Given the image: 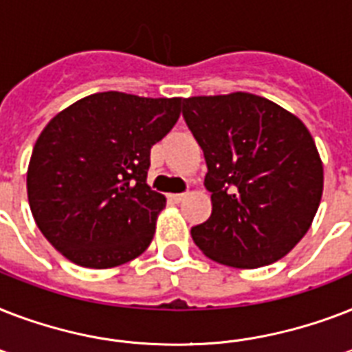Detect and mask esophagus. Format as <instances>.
Wrapping results in <instances>:
<instances>
[{
	"mask_svg": "<svg viewBox=\"0 0 352 352\" xmlns=\"http://www.w3.org/2000/svg\"><path fill=\"white\" fill-rule=\"evenodd\" d=\"M168 199H170V203L179 204L182 199H184V193H170V195H168Z\"/></svg>",
	"mask_w": 352,
	"mask_h": 352,
	"instance_id": "obj_1",
	"label": "esophagus"
}]
</instances>
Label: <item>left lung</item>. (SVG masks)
Segmentation results:
<instances>
[{
  "label": "left lung",
  "mask_w": 352,
  "mask_h": 352,
  "mask_svg": "<svg viewBox=\"0 0 352 352\" xmlns=\"http://www.w3.org/2000/svg\"><path fill=\"white\" fill-rule=\"evenodd\" d=\"M182 117L203 149L212 193V215L192 228L195 245L235 268L287 256L311 228L323 192L305 124L250 93L184 98Z\"/></svg>",
  "instance_id": "1"
}]
</instances>
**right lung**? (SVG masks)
<instances>
[{
	"label": "right lung",
	"mask_w": 352,
	"mask_h": 352,
	"mask_svg": "<svg viewBox=\"0 0 352 352\" xmlns=\"http://www.w3.org/2000/svg\"><path fill=\"white\" fill-rule=\"evenodd\" d=\"M181 102L96 93L41 131L27 171L30 212L69 261L111 268L148 248L166 206L146 184L149 153L179 120Z\"/></svg>",
	"instance_id": "obj_1"
}]
</instances>
